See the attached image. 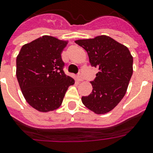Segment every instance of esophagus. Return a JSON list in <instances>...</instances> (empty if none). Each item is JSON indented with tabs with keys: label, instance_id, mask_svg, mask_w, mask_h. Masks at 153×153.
<instances>
[{
	"label": "esophagus",
	"instance_id": "esophagus-1",
	"mask_svg": "<svg viewBox=\"0 0 153 153\" xmlns=\"http://www.w3.org/2000/svg\"><path fill=\"white\" fill-rule=\"evenodd\" d=\"M77 80L79 81V82H82V81H83V77L81 75H78L77 76Z\"/></svg>",
	"mask_w": 153,
	"mask_h": 153
}]
</instances>
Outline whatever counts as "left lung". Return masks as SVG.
I'll use <instances>...</instances> for the list:
<instances>
[{
	"mask_svg": "<svg viewBox=\"0 0 153 153\" xmlns=\"http://www.w3.org/2000/svg\"><path fill=\"white\" fill-rule=\"evenodd\" d=\"M75 43L87 52L92 67L99 69L91 82L92 93L82 97V102L97 114L109 113L126 93L133 72L132 56L126 46L106 35Z\"/></svg>",
	"mask_w": 153,
	"mask_h": 153,
	"instance_id": "1",
	"label": "left lung"
}]
</instances>
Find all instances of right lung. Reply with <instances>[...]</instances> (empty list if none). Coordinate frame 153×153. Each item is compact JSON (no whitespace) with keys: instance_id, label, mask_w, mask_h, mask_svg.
Wrapping results in <instances>:
<instances>
[{"instance_id":"right-lung-1","label":"right lung","mask_w":153,"mask_h":153,"mask_svg":"<svg viewBox=\"0 0 153 153\" xmlns=\"http://www.w3.org/2000/svg\"><path fill=\"white\" fill-rule=\"evenodd\" d=\"M68 44L44 35L24 44L17 56L16 76L27 102L39 112L61 106L65 93L75 81L63 72L61 53Z\"/></svg>"}]
</instances>
